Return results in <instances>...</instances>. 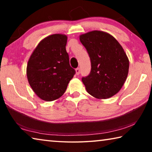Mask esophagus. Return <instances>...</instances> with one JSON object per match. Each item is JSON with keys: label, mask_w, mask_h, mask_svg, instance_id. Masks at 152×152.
I'll return each mask as SVG.
<instances>
[{"label": "esophagus", "mask_w": 152, "mask_h": 152, "mask_svg": "<svg viewBox=\"0 0 152 152\" xmlns=\"http://www.w3.org/2000/svg\"><path fill=\"white\" fill-rule=\"evenodd\" d=\"M76 75H79L80 73V70L79 68H77L76 69Z\"/></svg>", "instance_id": "1"}]
</instances>
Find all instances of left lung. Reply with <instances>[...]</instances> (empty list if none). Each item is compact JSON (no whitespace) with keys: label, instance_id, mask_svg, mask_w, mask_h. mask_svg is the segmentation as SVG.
<instances>
[{"label":"left lung","instance_id":"obj_1","mask_svg":"<svg viewBox=\"0 0 152 152\" xmlns=\"http://www.w3.org/2000/svg\"><path fill=\"white\" fill-rule=\"evenodd\" d=\"M91 63V72L82 77L86 91L96 99H108L122 88L129 72V60L122 46L107 33L92 31L80 36Z\"/></svg>","mask_w":152,"mask_h":152}]
</instances>
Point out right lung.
<instances>
[{
    "instance_id": "obj_1",
    "label": "right lung",
    "mask_w": 152,
    "mask_h": 152,
    "mask_svg": "<svg viewBox=\"0 0 152 152\" xmlns=\"http://www.w3.org/2000/svg\"><path fill=\"white\" fill-rule=\"evenodd\" d=\"M66 43L65 35L48 36L41 41L28 61V81L43 101H52L62 96L76 74L70 65Z\"/></svg>"
}]
</instances>
